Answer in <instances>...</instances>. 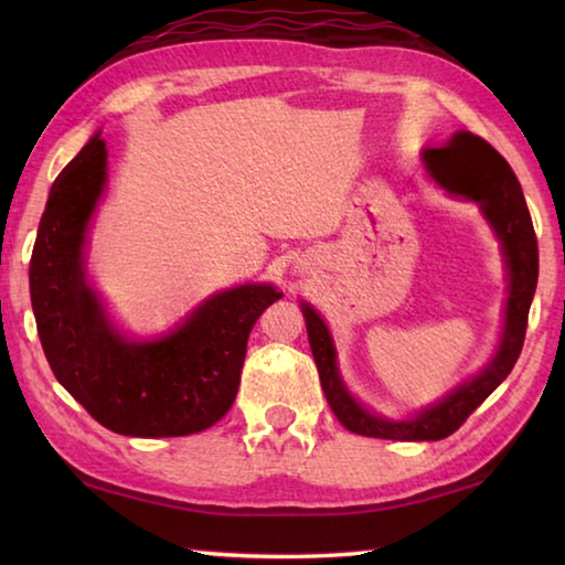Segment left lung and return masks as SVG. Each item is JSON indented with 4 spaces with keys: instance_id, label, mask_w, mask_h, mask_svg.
Instances as JSON below:
<instances>
[{
    "instance_id": "1",
    "label": "left lung",
    "mask_w": 565,
    "mask_h": 565,
    "mask_svg": "<svg viewBox=\"0 0 565 565\" xmlns=\"http://www.w3.org/2000/svg\"><path fill=\"white\" fill-rule=\"evenodd\" d=\"M426 159H436L444 169L451 171V177L436 174V179L441 181L448 194L463 196L481 206L483 216L489 218L495 236H499L505 269H509V301H505L501 343L481 374L454 388L438 404L418 411L414 418L391 420L371 414L349 394L339 374L337 349H333L327 323L309 303H301L323 396H327L341 424L359 436L388 438V441H441V438L451 436L511 374L513 363L521 356L525 327H529V309L535 284H539V242H535L521 184L509 161L489 141L471 131H458L446 147L428 149Z\"/></svg>"
}]
</instances>
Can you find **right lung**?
<instances>
[{
    "label": "right lung",
    "mask_w": 565,
    "mask_h": 565,
    "mask_svg": "<svg viewBox=\"0 0 565 565\" xmlns=\"http://www.w3.org/2000/svg\"><path fill=\"white\" fill-rule=\"evenodd\" d=\"M107 184L99 134L62 169L36 232L30 294L54 376L102 426L121 436H189L232 408L256 319L281 299L269 284L214 294L171 333L129 341L87 284L84 242Z\"/></svg>",
    "instance_id": "obj_1"
}]
</instances>
